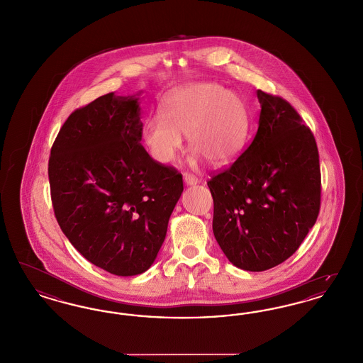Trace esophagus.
<instances>
[{
	"label": "esophagus",
	"mask_w": 363,
	"mask_h": 363,
	"mask_svg": "<svg viewBox=\"0 0 363 363\" xmlns=\"http://www.w3.org/2000/svg\"><path fill=\"white\" fill-rule=\"evenodd\" d=\"M184 181L188 185H196L199 184V178L196 175L190 174V173H184Z\"/></svg>",
	"instance_id": "esophagus-1"
}]
</instances>
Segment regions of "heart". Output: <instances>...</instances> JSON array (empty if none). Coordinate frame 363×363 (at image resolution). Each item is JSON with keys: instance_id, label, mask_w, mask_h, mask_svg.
<instances>
[{"instance_id": "b5f03b06", "label": "heart", "mask_w": 363, "mask_h": 363, "mask_svg": "<svg viewBox=\"0 0 363 363\" xmlns=\"http://www.w3.org/2000/svg\"><path fill=\"white\" fill-rule=\"evenodd\" d=\"M248 130V111L239 96L218 84H191L166 99L163 116L145 123L143 140L154 160L169 163L185 136L193 151L211 164L223 166L242 152Z\"/></svg>"}]
</instances>
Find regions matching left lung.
Here are the masks:
<instances>
[{"label":"left lung","mask_w":363,"mask_h":363,"mask_svg":"<svg viewBox=\"0 0 363 363\" xmlns=\"http://www.w3.org/2000/svg\"><path fill=\"white\" fill-rule=\"evenodd\" d=\"M252 142L212 175L213 233L239 269L263 272L286 261L319 216L321 174L315 136L279 96L258 90Z\"/></svg>","instance_id":"left-lung-1"}]
</instances>
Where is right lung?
Instances as JSON below:
<instances>
[{"mask_svg":"<svg viewBox=\"0 0 363 363\" xmlns=\"http://www.w3.org/2000/svg\"><path fill=\"white\" fill-rule=\"evenodd\" d=\"M142 135L138 99L108 93L67 117L48 160L60 230L115 276L154 263L184 190L182 174L152 160Z\"/></svg>","mask_w":363,"mask_h":363,"instance_id":"add662e5","label":"right lung"}]
</instances>
